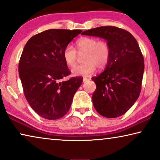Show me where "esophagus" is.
Here are the masks:
<instances>
[{"mask_svg":"<svg viewBox=\"0 0 160 160\" xmlns=\"http://www.w3.org/2000/svg\"><path fill=\"white\" fill-rule=\"evenodd\" d=\"M90 80V78H83V82H85V81H87V80Z\"/></svg>","mask_w":160,"mask_h":160,"instance_id":"34e87169","label":"esophagus"}]
</instances>
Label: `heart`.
<instances>
[{"instance_id": "b5f03b06", "label": "heart", "mask_w": 160, "mask_h": 160, "mask_svg": "<svg viewBox=\"0 0 160 160\" xmlns=\"http://www.w3.org/2000/svg\"><path fill=\"white\" fill-rule=\"evenodd\" d=\"M78 52L85 53V64L78 65L72 69L75 76L88 77L96 71V67L103 69L109 62L111 49L107 41H98L93 38H81L76 42ZM63 58L68 66L72 67L76 64L78 53L76 49L71 45L65 47L63 51Z\"/></svg>"}]
</instances>
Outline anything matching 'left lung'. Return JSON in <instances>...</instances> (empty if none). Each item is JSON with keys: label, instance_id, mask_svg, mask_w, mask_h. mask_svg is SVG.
Here are the masks:
<instances>
[{"label": "left lung", "instance_id": "obj_1", "mask_svg": "<svg viewBox=\"0 0 160 160\" xmlns=\"http://www.w3.org/2000/svg\"><path fill=\"white\" fill-rule=\"evenodd\" d=\"M82 35L103 38L111 49L104 70L92 78L96 85L92 96L94 107L105 118L122 115L136 102L141 90L144 60L136 38L113 26L98 27Z\"/></svg>", "mask_w": 160, "mask_h": 160}]
</instances>
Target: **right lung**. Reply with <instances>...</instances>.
Returning <instances> with one entry per match:
<instances>
[{
    "mask_svg": "<svg viewBox=\"0 0 160 160\" xmlns=\"http://www.w3.org/2000/svg\"><path fill=\"white\" fill-rule=\"evenodd\" d=\"M82 32L51 29L32 36L27 42L19 63L24 93L32 109L47 120L64 116L82 82L80 77L59 82L70 74L63 58L69 42Z\"/></svg>",
    "mask_w": 160,
    "mask_h": 160,
    "instance_id": "right-lung-1",
    "label": "right lung"
}]
</instances>
